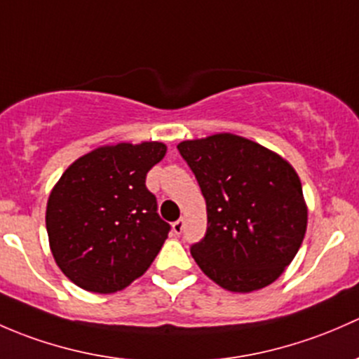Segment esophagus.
Returning a JSON list of instances; mask_svg holds the SVG:
<instances>
[{
  "label": "esophagus",
  "mask_w": 359,
  "mask_h": 359,
  "mask_svg": "<svg viewBox=\"0 0 359 359\" xmlns=\"http://www.w3.org/2000/svg\"><path fill=\"white\" fill-rule=\"evenodd\" d=\"M183 226H184V221L183 219H178L172 223V231H175L176 235H180L181 231H183Z\"/></svg>",
  "instance_id": "1"
}]
</instances>
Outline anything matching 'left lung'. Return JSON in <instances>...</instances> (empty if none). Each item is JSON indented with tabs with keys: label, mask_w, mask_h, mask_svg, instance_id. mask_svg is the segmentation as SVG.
<instances>
[{
	"label": "left lung",
	"mask_w": 359,
	"mask_h": 359,
	"mask_svg": "<svg viewBox=\"0 0 359 359\" xmlns=\"http://www.w3.org/2000/svg\"><path fill=\"white\" fill-rule=\"evenodd\" d=\"M207 205V231L190 249L198 268L230 292L275 282L297 254L308 226L301 180L289 162L231 133L178 145Z\"/></svg>",
	"instance_id": "8db88e82"
}]
</instances>
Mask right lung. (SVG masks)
I'll return each instance as SVG.
<instances>
[{
    "label": "right lung",
    "instance_id": "right-lung-1",
    "mask_svg": "<svg viewBox=\"0 0 359 359\" xmlns=\"http://www.w3.org/2000/svg\"><path fill=\"white\" fill-rule=\"evenodd\" d=\"M162 142L117 143L65 169L46 204L55 262L81 289L114 294L150 268L168 238L147 172L164 158Z\"/></svg>",
    "mask_w": 359,
    "mask_h": 359
}]
</instances>
